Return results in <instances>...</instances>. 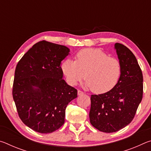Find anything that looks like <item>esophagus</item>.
Here are the masks:
<instances>
[{
    "instance_id": "esophagus-1",
    "label": "esophagus",
    "mask_w": 151,
    "mask_h": 151,
    "mask_svg": "<svg viewBox=\"0 0 151 151\" xmlns=\"http://www.w3.org/2000/svg\"><path fill=\"white\" fill-rule=\"evenodd\" d=\"M77 93H78V95L80 96V95H82V94H83V92L80 91V90H78Z\"/></svg>"
}]
</instances>
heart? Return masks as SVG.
Returning a JSON list of instances; mask_svg holds the SVG:
<instances>
[{
	"label": "heart",
	"instance_id": "1",
	"mask_svg": "<svg viewBox=\"0 0 151 151\" xmlns=\"http://www.w3.org/2000/svg\"><path fill=\"white\" fill-rule=\"evenodd\" d=\"M61 70L70 85H76L83 77V86L95 93H104L115 86L121 76V64L118 58L109 57L98 48L78 52L75 60H65Z\"/></svg>",
	"mask_w": 151,
	"mask_h": 151
}]
</instances>
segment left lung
<instances>
[{
    "instance_id": "8db88e82",
    "label": "left lung",
    "mask_w": 151,
    "mask_h": 151,
    "mask_svg": "<svg viewBox=\"0 0 151 151\" xmlns=\"http://www.w3.org/2000/svg\"><path fill=\"white\" fill-rule=\"evenodd\" d=\"M121 64V74L111 91L92 94L89 118L99 131L114 132L123 129L132 121L142 101L143 77L136 57L124 45H114Z\"/></svg>"
}]
</instances>
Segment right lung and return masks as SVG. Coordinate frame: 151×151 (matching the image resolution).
<instances>
[{"label": "right lung", "mask_w": 151, "mask_h": 151, "mask_svg": "<svg viewBox=\"0 0 151 151\" xmlns=\"http://www.w3.org/2000/svg\"><path fill=\"white\" fill-rule=\"evenodd\" d=\"M65 46L36 43L18 63L12 96L24 124L40 133H50L65 122L67 104L77 90L63 78L61 61L69 55Z\"/></svg>", "instance_id": "add662e5"}]
</instances>
